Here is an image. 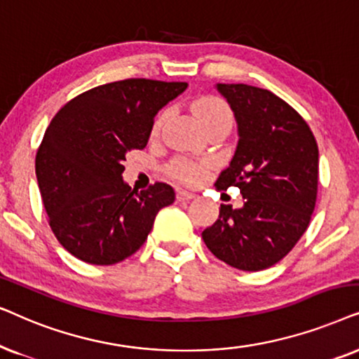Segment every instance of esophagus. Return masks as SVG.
Listing matches in <instances>:
<instances>
[{"label": "esophagus", "mask_w": 359, "mask_h": 359, "mask_svg": "<svg viewBox=\"0 0 359 359\" xmlns=\"http://www.w3.org/2000/svg\"><path fill=\"white\" fill-rule=\"evenodd\" d=\"M192 198H195V192H192V190H187V189L177 190V200H180V202H184V200H192Z\"/></svg>", "instance_id": "1"}]
</instances>
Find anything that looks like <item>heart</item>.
<instances>
[{
    "instance_id": "1",
    "label": "heart",
    "mask_w": 359,
    "mask_h": 359,
    "mask_svg": "<svg viewBox=\"0 0 359 359\" xmlns=\"http://www.w3.org/2000/svg\"><path fill=\"white\" fill-rule=\"evenodd\" d=\"M194 111L197 114L198 121L202 123L203 128L217 126V124H231V111H229L228 104L223 102L222 98L217 97H203L200 98L197 103H195ZM170 109H164L157 114L154 126H152V135H159L161 128L164 126L165 119L169 118ZM172 172H174L175 177H179L180 180H185V182H198L200 179L205 175V165L198 164V162H194L190 159H175L174 164H172Z\"/></svg>"
}]
</instances>
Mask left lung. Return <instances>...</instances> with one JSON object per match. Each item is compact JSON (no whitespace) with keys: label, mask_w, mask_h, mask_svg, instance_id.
<instances>
[{"label":"left lung","mask_w":359,"mask_h":359,"mask_svg":"<svg viewBox=\"0 0 359 359\" xmlns=\"http://www.w3.org/2000/svg\"><path fill=\"white\" fill-rule=\"evenodd\" d=\"M238 124V144L215 187L240 189L243 207L219 205L203 229L219 261L241 271L274 266L297 245L317 200L318 146L304 118L269 90L217 83Z\"/></svg>","instance_id":"left-lung-1"}]
</instances>
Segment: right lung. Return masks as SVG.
Masks as SVG:
<instances>
[{
	"mask_svg": "<svg viewBox=\"0 0 359 359\" xmlns=\"http://www.w3.org/2000/svg\"><path fill=\"white\" fill-rule=\"evenodd\" d=\"M185 88L128 79L79 95L52 118L36 175L52 231L72 256L95 266L126 259L144 245L159 210L174 203L169 184L131 190L123 162L144 149L156 114Z\"/></svg>",
	"mask_w": 359,
	"mask_h": 359,
	"instance_id": "1",
	"label": "right lung"
}]
</instances>
